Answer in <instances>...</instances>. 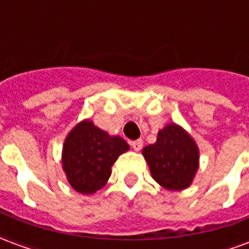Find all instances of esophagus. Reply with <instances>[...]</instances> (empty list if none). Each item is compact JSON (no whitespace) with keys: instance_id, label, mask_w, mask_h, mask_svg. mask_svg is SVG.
I'll return each mask as SVG.
<instances>
[{"instance_id":"obj_1","label":"esophagus","mask_w":249,"mask_h":249,"mask_svg":"<svg viewBox=\"0 0 249 249\" xmlns=\"http://www.w3.org/2000/svg\"><path fill=\"white\" fill-rule=\"evenodd\" d=\"M130 145H132V148H133L135 151H140L141 148H142V140L132 141V142H130Z\"/></svg>"}]
</instances>
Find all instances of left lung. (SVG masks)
<instances>
[{
    "mask_svg": "<svg viewBox=\"0 0 249 249\" xmlns=\"http://www.w3.org/2000/svg\"><path fill=\"white\" fill-rule=\"evenodd\" d=\"M142 155L149 165L152 178L171 191L189 187L198 168L196 142L176 124H169L160 130L156 142L145 146Z\"/></svg>",
    "mask_w": 249,
    "mask_h": 249,
    "instance_id": "1",
    "label": "left lung"
}]
</instances>
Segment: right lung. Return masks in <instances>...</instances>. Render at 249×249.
<instances>
[{"instance_id": "add662e5", "label": "right lung", "mask_w": 249, "mask_h": 249, "mask_svg": "<svg viewBox=\"0 0 249 249\" xmlns=\"http://www.w3.org/2000/svg\"><path fill=\"white\" fill-rule=\"evenodd\" d=\"M129 149L124 139L109 136L89 120L82 121L66 137L62 168L73 189L90 195L107 184L117 157Z\"/></svg>"}]
</instances>
